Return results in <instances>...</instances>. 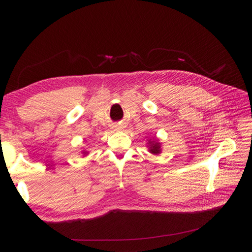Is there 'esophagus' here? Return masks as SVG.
Returning <instances> with one entry per match:
<instances>
[{
  "mask_svg": "<svg viewBox=\"0 0 252 252\" xmlns=\"http://www.w3.org/2000/svg\"><path fill=\"white\" fill-rule=\"evenodd\" d=\"M116 127H117V129H119V127H120V126H116Z\"/></svg>",
  "mask_w": 252,
  "mask_h": 252,
  "instance_id": "esophagus-1",
  "label": "esophagus"
}]
</instances>
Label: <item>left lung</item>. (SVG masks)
Segmentation results:
<instances>
[{
  "label": "left lung",
  "mask_w": 252,
  "mask_h": 252,
  "mask_svg": "<svg viewBox=\"0 0 252 252\" xmlns=\"http://www.w3.org/2000/svg\"><path fill=\"white\" fill-rule=\"evenodd\" d=\"M148 147L149 151H150L152 155H159V153H161V143L158 142V140L155 138H153V140H149Z\"/></svg>",
  "instance_id": "8db88e82"
}]
</instances>
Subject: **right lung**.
<instances>
[{
  "mask_svg": "<svg viewBox=\"0 0 252 252\" xmlns=\"http://www.w3.org/2000/svg\"><path fill=\"white\" fill-rule=\"evenodd\" d=\"M87 153H88L87 151H83V155H87Z\"/></svg>",
  "mask_w": 252,
  "mask_h": 252,
  "instance_id": "1",
  "label": "right lung"
}]
</instances>
